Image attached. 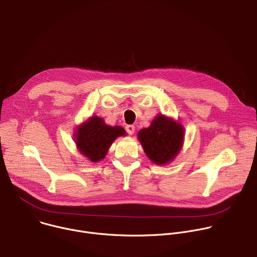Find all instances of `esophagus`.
Returning <instances> with one entry per match:
<instances>
[{
	"mask_svg": "<svg viewBox=\"0 0 257 257\" xmlns=\"http://www.w3.org/2000/svg\"><path fill=\"white\" fill-rule=\"evenodd\" d=\"M125 129H126V131H127V133H128L129 135H132V134L134 133V131H135V127H134L133 125H127V126L125 127Z\"/></svg>",
	"mask_w": 257,
	"mask_h": 257,
	"instance_id": "esophagus-1",
	"label": "esophagus"
}]
</instances>
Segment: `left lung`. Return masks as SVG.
<instances>
[{
  "mask_svg": "<svg viewBox=\"0 0 257 257\" xmlns=\"http://www.w3.org/2000/svg\"><path fill=\"white\" fill-rule=\"evenodd\" d=\"M137 136L149 159L157 165H166L179 154L184 141V128L175 120L160 114L149 128L141 129Z\"/></svg>",
  "mask_w": 257,
  "mask_h": 257,
  "instance_id": "1",
  "label": "left lung"
}]
</instances>
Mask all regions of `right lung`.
<instances>
[{"instance_id": "1", "label": "right lung", "mask_w": 257, "mask_h": 257, "mask_svg": "<svg viewBox=\"0 0 257 257\" xmlns=\"http://www.w3.org/2000/svg\"><path fill=\"white\" fill-rule=\"evenodd\" d=\"M126 135V131L120 126H108L97 117H90L77 127L75 143L78 151L92 163L105 158L109 146L119 136Z\"/></svg>"}]
</instances>
